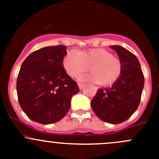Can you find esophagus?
I'll return each mask as SVG.
<instances>
[{
    "mask_svg": "<svg viewBox=\"0 0 159 159\" xmlns=\"http://www.w3.org/2000/svg\"><path fill=\"white\" fill-rule=\"evenodd\" d=\"M78 87H79V89L80 90H82L83 88L84 87V84H82V83H78Z\"/></svg>",
    "mask_w": 159,
    "mask_h": 159,
    "instance_id": "1",
    "label": "esophagus"
}]
</instances>
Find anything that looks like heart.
<instances>
[{
  "label": "heart",
  "mask_w": 159,
  "mask_h": 159,
  "mask_svg": "<svg viewBox=\"0 0 159 159\" xmlns=\"http://www.w3.org/2000/svg\"><path fill=\"white\" fill-rule=\"evenodd\" d=\"M67 73L72 78L78 76L89 69L91 72L80 77L81 81L99 83L102 85H109L119 78L121 74V63L111 53L102 48L89 51L68 52L63 61Z\"/></svg>",
  "instance_id": "heart-1"
}]
</instances>
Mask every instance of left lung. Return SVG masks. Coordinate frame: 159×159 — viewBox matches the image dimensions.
<instances>
[{
	"instance_id": "left-lung-1",
	"label": "left lung",
	"mask_w": 159,
	"mask_h": 159,
	"mask_svg": "<svg viewBox=\"0 0 159 159\" xmlns=\"http://www.w3.org/2000/svg\"><path fill=\"white\" fill-rule=\"evenodd\" d=\"M121 63V74L111 87L98 90L91 102L95 115L102 121L120 124L137 110L142 97L145 78L139 59L121 46H110Z\"/></svg>"
}]
</instances>
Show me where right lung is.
Returning a JSON list of instances; mask_svg holds the SVG:
<instances>
[{"mask_svg": "<svg viewBox=\"0 0 159 159\" xmlns=\"http://www.w3.org/2000/svg\"><path fill=\"white\" fill-rule=\"evenodd\" d=\"M65 45L49 46L34 51L22 63L17 79L18 102L27 116L40 124L57 122L65 116L77 82L63 65Z\"/></svg>", "mask_w": 159, "mask_h": 159, "instance_id": "1", "label": "right lung"}]
</instances>
